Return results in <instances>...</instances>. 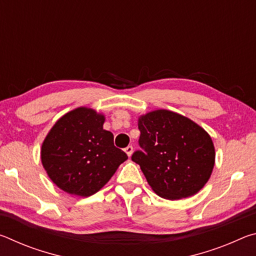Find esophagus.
<instances>
[{
	"label": "esophagus",
	"instance_id": "obj_1",
	"mask_svg": "<svg viewBox=\"0 0 256 256\" xmlns=\"http://www.w3.org/2000/svg\"><path fill=\"white\" fill-rule=\"evenodd\" d=\"M125 152H126V154L128 156V157H131L132 154H133V146H128L125 148Z\"/></svg>",
	"mask_w": 256,
	"mask_h": 256
}]
</instances>
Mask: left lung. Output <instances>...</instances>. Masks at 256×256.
<instances>
[{"mask_svg": "<svg viewBox=\"0 0 256 256\" xmlns=\"http://www.w3.org/2000/svg\"><path fill=\"white\" fill-rule=\"evenodd\" d=\"M132 160L160 198L180 200L196 194L214 166V146L200 125L177 112L158 110L141 115Z\"/></svg>", "mask_w": 256, "mask_h": 256, "instance_id": "obj_1", "label": "left lung"}]
</instances>
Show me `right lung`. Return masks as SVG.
<instances>
[{"instance_id":"1","label":"right lung","mask_w":256,"mask_h":256,"mask_svg":"<svg viewBox=\"0 0 256 256\" xmlns=\"http://www.w3.org/2000/svg\"><path fill=\"white\" fill-rule=\"evenodd\" d=\"M105 116L88 107L63 115L42 144V164L53 183L73 196L97 193L126 154L114 146V136L102 128Z\"/></svg>"}]
</instances>
